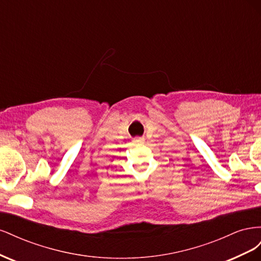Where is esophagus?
Returning <instances> with one entry per match:
<instances>
[{
    "label": "esophagus",
    "mask_w": 261,
    "mask_h": 261,
    "mask_svg": "<svg viewBox=\"0 0 261 261\" xmlns=\"http://www.w3.org/2000/svg\"><path fill=\"white\" fill-rule=\"evenodd\" d=\"M133 143L135 145H141V144L145 143V138L144 137H136V138L133 139Z\"/></svg>",
    "instance_id": "1"
}]
</instances>
